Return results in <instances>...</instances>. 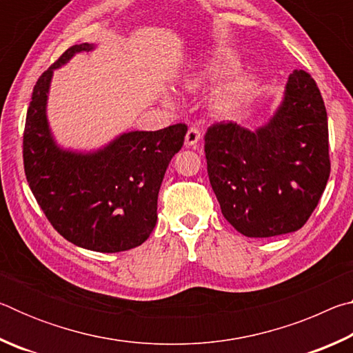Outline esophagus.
Listing matches in <instances>:
<instances>
[{"instance_id": "esophagus-1", "label": "esophagus", "mask_w": 353, "mask_h": 353, "mask_svg": "<svg viewBox=\"0 0 353 353\" xmlns=\"http://www.w3.org/2000/svg\"><path fill=\"white\" fill-rule=\"evenodd\" d=\"M202 139V134L198 128H190L187 135H185V145L187 146H196Z\"/></svg>"}]
</instances>
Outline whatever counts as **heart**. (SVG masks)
Segmentation results:
<instances>
[{
    "mask_svg": "<svg viewBox=\"0 0 353 353\" xmlns=\"http://www.w3.org/2000/svg\"><path fill=\"white\" fill-rule=\"evenodd\" d=\"M236 68H238V61L235 56L232 54L219 56L208 62L205 67L199 71L198 77L194 79V83L224 81L229 76L234 74ZM248 90H249V82L246 77H235V79L224 88V92L221 93V104L224 107H235L244 99Z\"/></svg>",
    "mask_w": 353,
    "mask_h": 353,
    "instance_id": "obj_1",
    "label": "heart"
}]
</instances>
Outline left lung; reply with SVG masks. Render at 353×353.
I'll return each instance as SVG.
<instances>
[{
	"instance_id": "1",
	"label": "left lung",
	"mask_w": 353,
	"mask_h": 353,
	"mask_svg": "<svg viewBox=\"0 0 353 353\" xmlns=\"http://www.w3.org/2000/svg\"><path fill=\"white\" fill-rule=\"evenodd\" d=\"M204 140L210 185L240 234H290L312 216L330 176V155L324 99L307 71L290 74L283 103L265 126L214 123Z\"/></svg>"
}]
</instances>
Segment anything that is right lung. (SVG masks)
<instances>
[{
  "label": "right lung",
  "instance_id": "right-lung-1",
  "mask_svg": "<svg viewBox=\"0 0 353 353\" xmlns=\"http://www.w3.org/2000/svg\"><path fill=\"white\" fill-rule=\"evenodd\" d=\"M92 48H68L39 77L23 134V163L34 198L59 234L79 248L112 254L140 246L151 235L160 185L188 128L179 123L155 132L135 130L92 154L57 148L46 121L52 70Z\"/></svg>",
  "mask_w": 353,
  "mask_h": 353
}]
</instances>
